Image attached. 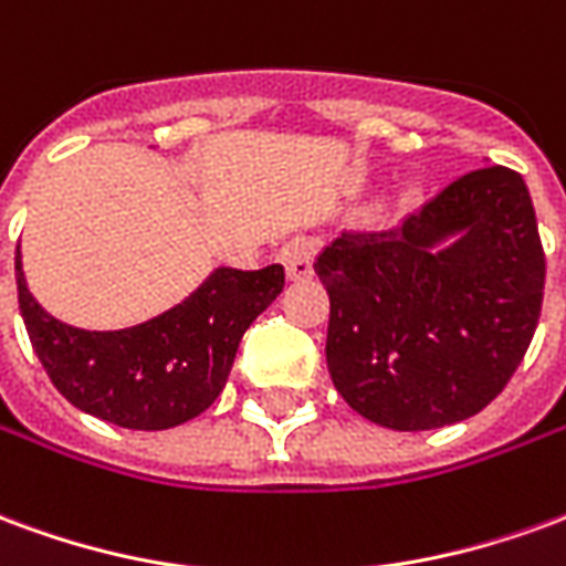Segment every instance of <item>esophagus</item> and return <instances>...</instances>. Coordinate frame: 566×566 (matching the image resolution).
<instances>
[{
  "label": "esophagus",
  "instance_id": "obj_1",
  "mask_svg": "<svg viewBox=\"0 0 566 566\" xmlns=\"http://www.w3.org/2000/svg\"><path fill=\"white\" fill-rule=\"evenodd\" d=\"M312 260H315V245L306 239H294L282 248V263L287 270V279H308L312 275Z\"/></svg>",
  "mask_w": 566,
  "mask_h": 566
}]
</instances>
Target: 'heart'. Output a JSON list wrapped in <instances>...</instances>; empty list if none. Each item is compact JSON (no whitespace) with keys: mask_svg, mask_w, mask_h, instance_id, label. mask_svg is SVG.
Returning a JSON list of instances; mask_svg holds the SVG:
<instances>
[{"mask_svg":"<svg viewBox=\"0 0 566 566\" xmlns=\"http://www.w3.org/2000/svg\"><path fill=\"white\" fill-rule=\"evenodd\" d=\"M409 197H412V193H409Z\"/></svg>","mask_w":566,"mask_h":566,"instance_id":"heart-1","label":"heart"}]
</instances>
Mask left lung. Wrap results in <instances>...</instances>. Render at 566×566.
Returning a JSON list of instances; mask_svg holds the SVG:
<instances>
[{
  "instance_id": "1",
  "label": "left lung",
  "mask_w": 566,
  "mask_h": 566,
  "mask_svg": "<svg viewBox=\"0 0 566 566\" xmlns=\"http://www.w3.org/2000/svg\"><path fill=\"white\" fill-rule=\"evenodd\" d=\"M449 234L459 242L433 252ZM315 272L331 296L327 367L345 403L391 430H433L482 412L518 369L546 254L522 175L485 166L394 227L343 230Z\"/></svg>"
}]
</instances>
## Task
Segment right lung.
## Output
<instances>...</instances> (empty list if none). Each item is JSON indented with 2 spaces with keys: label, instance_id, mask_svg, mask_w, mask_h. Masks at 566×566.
I'll use <instances>...</instances> for the list:
<instances>
[{
  "label": "right lung",
  "instance_id": "add662e5",
  "mask_svg": "<svg viewBox=\"0 0 566 566\" xmlns=\"http://www.w3.org/2000/svg\"><path fill=\"white\" fill-rule=\"evenodd\" d=\"M18 303L54 388L81 412L129 430H166L223 391L242 333L284 287V266L218 270L181 306L127 331H78L48 315L14 258Z\"/></svg>",
  "mask_w": 566,
  "mask_h": 566
}]
</instances>
